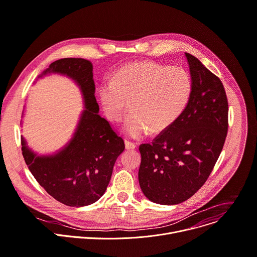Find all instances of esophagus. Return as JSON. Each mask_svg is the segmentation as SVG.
<instances>
[{"label": "esophagus", "instance_id": "34e87169", "mask_svg": "<svg viewBox=\"0 0 257 257\" xmlns=\"http://www.w3.org/2000/svg\"><path fill=\"white\" fill-rule=\"evenodd\" d=\"M125 148L127 150H133V149L136 148V145L134 143H131V142L127 141V139H126V141H125Z\"/></svg>", "mask_w": 257, "mask_h": 257}]
</instances>
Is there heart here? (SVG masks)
<instances>
[{
  "instance_id": "b5f03b06",
  "label": "heart",
  "mask_w": 257,
  "mask_h": 257,
  "mask_svg": "<svg viewBox=\"0 0 257 257\" xmlns=\"http://www.w3.org/2000/svg\"><path fill=\"white\" fill-rule=\"evenodd\" d=\"M193 79L182 66L145 61L123 67L98 89L110 121L119 122L129 109L124 131L131 137L161 132L172 125L188 106Z\"/></svg>"
}]
</instances>
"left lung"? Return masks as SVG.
<instances>
[{
	"instance_id": "left-lung-1",
	"label": "left lung",
	"mask_w": 257,
	"mask_h": 257,
	"mask_svg": "<svg viewBox=\"0 0 257 257\" xmlns=\"http://www.w3.org/2000/svg\"><path fill=\"white\" fill-rule=\"evenodd\" d=\"M193 93L179 118L152 143L139 146V184L154 203L175 205L195 195L212 172L228 127V103L220 79L185 53Z\"/></svg>"
}]
</instances>
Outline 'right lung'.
Wrapping results in <instances>:
<instances>
[{"label": "right lung", "instance_id": "add662e5", "mask_svg": "<svg viewBox=\"0 0 257 257\" xmlns=\"http://www.w3.org/2000/svg\"><path fill=\"white\" fill-rule=\"evenodd\" d=\"M50 73L75 80L82 90L86 108L74 137L63 150L53 156H37L21 137L22 156L39 184L56 201L71 207L87 206L104 194L114 162L125 144L98 113L91 61L62 58L52 62L40 77Z\"/></svg>", "mask_w": 257, "mask_h": 257}]
</instances>
